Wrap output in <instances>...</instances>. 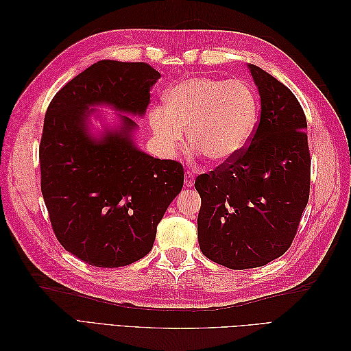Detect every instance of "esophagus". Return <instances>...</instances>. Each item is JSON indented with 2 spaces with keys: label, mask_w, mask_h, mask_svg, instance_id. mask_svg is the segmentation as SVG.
<instances>
[{
  "label": "esophagus",
  "mask_w": 351,
  "mask_h": 351,
  "mask_svg": "<svg viewBox=\"0 0 351 351\" xmlns=\"http://www.w3.org/2000/svg\"><path fill=\"white\" fill-rule=\"evenodd\" d=\"M193 184H195V176H193V173L187 171V173H186V176H184V186H187V187H192Z\"/></svg>",
  "instance_id": "1"
}]
</instances>
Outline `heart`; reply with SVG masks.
<instances>
[{
    "instance_id": "obj_1",
    "label": "heart",
    "mask_w": 351,
    "mask_h": 351,
    "mask_svg": "<svg viewBox=\"0 0 351 351\" xmlns=\"http://www.w3.org/2000/svg\"><path fill=\"white\" fill-rule=\"evenodd\" d=\"M258 119L256 93L249 83L195 77L176 84L164 97V108L149 112L159 149L174 155L189 141L208 161L224 164L249 143Z\"/></svg>"
}]
</instances>
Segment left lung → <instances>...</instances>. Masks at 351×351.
<instances>
[{"instance_id": "1", "label": "left lung", "mask_w": 351, "mask_h": 351, "mask_svg": "<svg viewBox=\"0 0 351 351\" xmlns=\"http://www.w3.org/2000/svg\"><path fill=\"white\" fill-rule=\"evenodd\" d=\"M249 69L261 95V119L249 145L195 182L202 199L200 250L230 269L263 267L289 250L311 190L300 102L269 73Z\"/></svg>"}]
</instances>
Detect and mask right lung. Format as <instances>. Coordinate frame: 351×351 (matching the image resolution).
Wrapping results in <instances>:
<instances>
[{"mask_svg": "<svg viewBox=\"0 0 351 351\" xmlns=\"http://www.w3.org/2000/svg\"><path fill=\"white\" fill-rule=\"evenodd\" d=\"M161 77L147 62H95L52 98L39 145L40 190L61 246L98 268H119L151 252L156 227L184 182L183 165L137 149V124L102 139L88 133V107L110 104L143 115Z\"/></svg>", "mask_w": 351, "mask_h": 351, "instance_id": "add662e5", "label": "right lung"}]
</instances>
